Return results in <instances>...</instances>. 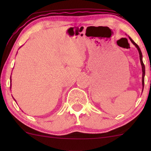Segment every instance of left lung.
<instances>
[{
    "mask_svg": "<svg viewBox=\"0 0 151 151\" xmlns=\"http://www.w3.org/2000/svg\"><path fill=\"white\" fill-rule=\"evenodd\" d=\"M130 40L132 42V43L135 45L136 47V48L137 49L138 51H139V59H140V63H141V65H142V86H143V88H142V91L144 89V76H145V66H144V63H143V61H142V51L140 50L139 47L138 45L136 44V43L134 42V41L132 40L131 38H129Z\"/></svg>",
    "mask_w": 151,
    "mask_h": 151,
    "instance_id": "8db88e82",
    "label": "left lung"
}]
</instances>
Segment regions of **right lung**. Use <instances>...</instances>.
Here are the masks:
<instances>
[{
    "label": "right lung",
    "instance_id": "right-lung-1",
    "mask_svg": "<svg viewBox=\"0 0 151 151\" xmlns=\"http://www.w3.org/2000/svg\"><path fill=\"white\" fill-rule=\"evenodd\" d=\"M10 80H11V77H10ZM10 88H11V87H10Z\"/></svg>",
    "mask_w": 151,
    "mask_h": 151
}]
</instances>
